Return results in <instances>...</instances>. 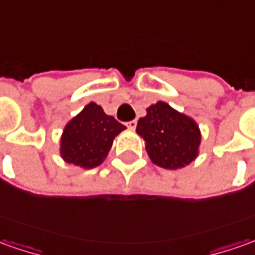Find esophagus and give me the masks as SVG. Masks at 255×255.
Here are the masks:
<instances>
[{
    "mask_svg": "<svg viewBox=\"0 0 255 255\" xmlns=\"http://www.w3.org/2000/svg\"><path fill=\"white\" fill-rule=\"evenodd\" d=\"M127 127L129 128V129H135V128H136V120L128 121V123H127Z\"/></svg>",
    "mask_w": 255,
    "mask_h": 255,
    "instance_id": "34e87169",
    "label": "esophagus"
}]
</instances>
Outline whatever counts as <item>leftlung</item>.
Listing matches in <instances>:
<instances>
[{
	"label": "left lung",
	"instance_id": "1",
	"mask_svg": "<svg viewBox=\"0 0 255 255\" xmlns=\"http://www.w3.org/2000/svg\"><path fill=\"white\" fill-rule=\"evenodd\" d=\"M136 132L145 139L150 160L164 169L184 167L198 155V126L164 102L146 109V116L138 121Z\"/></svg>",
	"mask_w": 255,
	"mask_h": 255
}]
</instances>
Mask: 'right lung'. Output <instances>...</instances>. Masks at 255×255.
I'll list each match as a JSON object with an SVG mask.
<instances>
[{"label": "right lung", "mask_w": 255, "mask_h": 255, "mask_svg": "<svg viewBox=\"0 0 255 255\" xmlns=\"http://www.w3.org/2000/svg\"><path fill=\"white\" fill-rule=\"evenodd\" d=\"M126 126L107 116L96 103H89L67 124L61 138V156L65 162L93 169L105 160L114 136Z\"/></svg>", "instance_id": "1"}]
</instances>
